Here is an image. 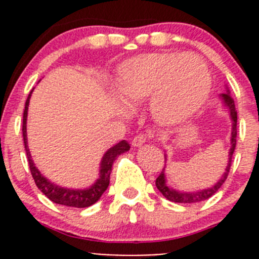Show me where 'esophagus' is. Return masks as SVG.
Wrapping results in <instances>:
<instances>
[{"mask_svg": "<svg viewBox=\"0 0 259 259\" xmlns=\"http://www.w3.org/2000/svg\"><path fill=\"white\" fill-rule=\"evenodd\" d=\"M146 142V135L145 134H138L135 135L134 139H133V146H140Z\"/></svg>", "mask_w": 259, "mask_h": 259, "instance_id": "obj_1", "label": "esophagus"}]
</instances>
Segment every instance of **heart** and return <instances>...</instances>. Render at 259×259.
<instances>
[{
	"mask_svg": "<svg viewBox=\"0 0 259 259\" xmlns=\"http://www.w3.org/2000/svg\"><path fill=\"white\" fill-rule=\"evenodd\" d=\"M211 88L208 66L190 54H145L119 69L117 90L129 104L151 98L154 116L166 125L178 124L197 113Z\"/></svg>",
	"mask_w": 259,
	"mask_h": 259,
	"instance_id": "b5f03b06",
	"label": "heart"
}]
</instances>
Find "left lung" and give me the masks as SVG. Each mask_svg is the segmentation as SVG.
<instances>
[{"mask_svg":"<svg viewBox=\"0 0 259 259\" xmlns=\"http://www.w3.org/2000/svg\"><path fill=\"white\" fill-rule=\"evenodd\" d=\"M221 99L223 101L224 106L228 109L229 111V116H231L232 120V133H231V149H229V154H228V164H227V168L224 170L223 176L221 177V179L213 185V187L207 188V189L203 190H198V192H179V190L173 189V188L169 187L166 184V179H165V173L163 169L160 173V176L158 177L155 180V185L156 188L159 189V192L164 195L168 200L174 203H198V202H203V200H207L208 198H210L211 195L215 194L219 190V188L223 185V183L226 182L227 177H228L229 169H231V163H232V156H233L234 149H236V143H237V110H236V105H234V100L233 98L229 94V90L227 93L221 94ZM164 158H165L166 161V154H164Z\"/></svg>","mask_w":259,"mask_h":259,"instance_id":"1","label":"left lung"}]
</instances>
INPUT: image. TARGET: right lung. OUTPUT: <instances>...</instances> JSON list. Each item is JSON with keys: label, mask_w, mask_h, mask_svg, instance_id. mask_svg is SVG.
<instances>
[{"label": "right lung", "mask_w": 259, "mask_h": 259, "mask_svg": "<svg viewBox=\"0 0 259 259\" xmlns=\"http://www.w3.org/2000/svg\"><path fill=\"white\" fill-rule=\"evenodd\" d=\"M31 93L28 94V98L25 104V110H23V121H22V135H23V144H25L26 155H27L28 165H30L31 174L35 180V184L37 185L38 189L49 198L51 202L56 203V204L66 205V207H74V208H86L93 205L94 203L98 202L100 199L101 195L104 194L109 187L110 183V174L111 169H113V164L115 159L120 155V154L125 153L130 149V145L127 144L126 140H121L114 145L113 148L109 149L105 154H104L103 159L100 163V177L99 179L91 185L90 188L86 189H69V188H62L60 185L54 184L46 179L42 174L40 173L37 168L35 166L32 158H31L30 149L27 146V132H26V122H27V110L28 104H30Z\"/></svg>", "instance_id": "1"}]
</instances>
